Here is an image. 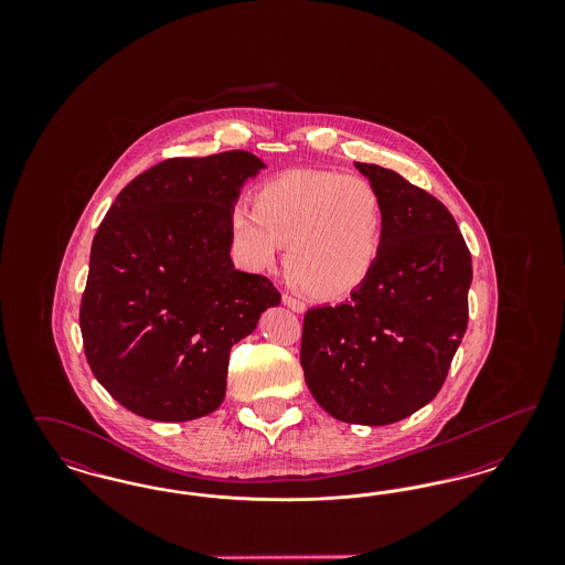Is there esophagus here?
I'll list each match as a JSON object with an SVG mask.
<instances>
[{
	"mask_svg": "<svg viewBox=\"0 0 565 565\" xmlns=\"http://www.w3.org/2000/svg\"><path fill=\"white\" fill-rule=\"evenodd\" d=\"M281 300H284V305H286V307H290V309L296 311V313H305V309H307V307H305V302H302V300H298L295 296L284 295L281 296Z\"/></svg>",
	"mask_w": 565,
	"mask_h": 565,
	"instance_id": "obj_1",
	"label": "esophagus"
}]
</instances>
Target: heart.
I'll list each match as a JSON object with an SVG mask.
<instances>
[{
	"instance_id": "b5f03b06",
	"label": "heart",
	"mask_w": 565,
	"mask_h": 565,
	"mask_svg": "<svg viewBox=\"0 0 565 565\" xmlns=\"http://www.w3.org/2000/svg\"><path fill=\"white\" fill-rule=\"evenodd\" d=\"M231 239L249 269H267L288 247L286 273L316 300H341L375 273L385 242V205L362 175L290 169L254 192V212L231 215Z\"/></svg>"
}]
</instances>
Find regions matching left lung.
I'll list each match as a JSON object with an SVG mask.
<instances>
[{
    "label": "left lung",
    "mask_w": 565,
    "mask_h": 565,
    "mask_svg": "<svg viewBox=\"0 0 565 565\" xmlns=\"http://www.w3.org/2000/svg\"><path fill=\"white\" fill-rule=\"evenodd\" d=\"M383 196L373 277L337 307L305 313L300 364L339 422L387 426L430 403L468 326L472 258L451 212L379 164L355 162Z\"/></svg>",
    "instance_id": "8db88e82"
}]
</instances>
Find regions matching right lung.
<instances>
[{"mask_svg":"<svg viewBox=\"0 0 565 565\" xmlns=\"http://www.w3.org/2000/svg\"><path fill=\"white\" fill-rule=\"evenodd\" d=\"M265 162L231 150L167 159L129 182L97 228L82 295L84 353L116 403L190 422L226 394L231 348L281 296L231 260V215Z\"/></svg>","mask_w":565,"mask_h":565,"instance_id":"1","label":"right lung"}]
</instances>
